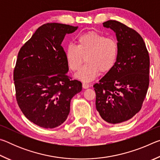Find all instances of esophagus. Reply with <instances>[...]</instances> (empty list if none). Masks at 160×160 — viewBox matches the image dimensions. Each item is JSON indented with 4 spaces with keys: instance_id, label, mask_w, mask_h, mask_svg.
Segmentation results:
<instances>
[{
    "instance_id": "esophagus-1",
    "label": "esophagus",
    "mask_w": 160,
    "mask_h": 160,
    "mask_svg": "<svg viewBox=\"0 0 160 160\" xmlns=\"http://www.w3.org/2000/svg\"><path fill=\"white\" fill-rule=\"evenodd\" d=\"M90 87V85H89V84H88V83H85V82H83L82 83V88H84V89H88V88H89Z\"/></svg>"
}]
</instances>
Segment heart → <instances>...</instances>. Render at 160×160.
Listing matches in <instances>:
<instances>
[{
  "mask_svg": "<svg viewBox=\"0 0 160 160\" xmlns=\"http://www.w3.org/2000/svg\"><path fill=\"white\" fill-rule=\"evenodd\" d=\"M78 44H69L66 49V57L69 68L77 71L85 57L86 64L77 78L83 82L93 80L97 75L106 73L113 68L118 58V43L96 32H89L78 38Z\"/></svg>",
  "mask_w": 160,
  "mask_h": 160,
  "instance_id": "b5f03b06",
  "label": "heart"
}]
</instances>
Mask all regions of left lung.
<instances>
[{
    "mask_svg": "<svg viewBox=\"0 0 160 160\" xmlns=\"http://www.w3.org/2000/svg\"><path fill=\"white\" fill-rule=\"evenodd\" d=\"M103 25L116 33L118 53L113 68L93 86L96 109L103 120L116 124L141 109L150 82V56L142 37L133 29L116 20Z\"/></svg>",
    "mask_w": 160,
    "mask_h": 160,
    "instance_id": "8db88e82",
    "label": "left lung"
}]
</instances>
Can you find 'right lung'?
Wrapping results in <instances>:
<instances>
[{"mask_svg": "<svg viewBox=\"0 0 160 160\" xmlns=\"http://www.w3.org/2000/svg\"><path fill=\"white\" fill-rule=\"evenodd\" d=\"M78 27L47 23L38 28L19 51L13 72L19 107L31 122L44 128L61 125L70 113V100L82 83L68 75L61 43Z\"/></svg>", "mask_w": 160, "mask_h": 160, "instance_id": "obj_1", "label": "right lung"}]
</instances>
